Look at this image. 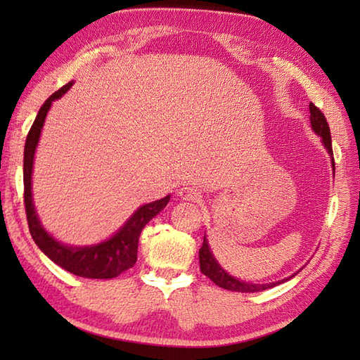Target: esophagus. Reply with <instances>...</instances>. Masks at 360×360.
<instances>
[{
  "label": "esophagus",
  "instance_id": "esophagus-1",
  "mask_svg": "<svg viewBox=\"0 0 360 360\" xmlns=\"http://www.w3.org/2000/svg\"><path fill=\"white\" fill-rule=\"evenodd\" d=\"M178 196L184 201H200L201 192L192 186H184L178 190Z\"/></svg>",
  "mask_w": 360,
  "mask_h": 360
}]
</instances>
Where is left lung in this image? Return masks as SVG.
Returning <instances> with one entry per match:
<instances>
[{"instance_id":"8db88e82","label":"left lung","mask_w":360,"mask_h":360,"mask_svg":"<svg viewBox=\"0 0 360 360\" xmlns=\"http://www.w3.org/2000/svg\"><path fill=\"white\" fill-rule=\"evenodd\" d=\"M309 112H311V116H309L311 127H312V129H314V133L320 137V139H322V143L326 148L328 155L331 156V165H333V172H334L335 168H334L330 127H328V122L323 116V112L320 111L314 103H309ZM200 267L205 277H209L213 283H215V285H218L219 288H224L227 290H235V292H259V290H266L269 288L281 285V283L288 281L289 278H292L294 275L298 274V272H295L285 280H278L274 283H263V285H258V283H248V281H243L240 278H235L227 271H224L223 267H221V264L217 262V258H215V255H213V252L209 246V241H207V238H205V235H204L202 246L200 249Z\"/></svg>"}]
</instances>
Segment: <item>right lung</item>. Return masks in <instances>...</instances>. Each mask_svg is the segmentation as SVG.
I'll list each match as a JSON object with an SVG mask.
<instances>
[{"instance_id": "1", "label": "right lung", "mask_w": 360, "mask_h": 360, "mask_svg": "<svg viewBox=\"0 0 360 360\" xmlns=\"http://www.w3.org/2000/svg\"><path fill=\"white\" fill-rule=\"evenodd\" d=\"M74 82L66 83L65 86L56 91L38 111L32 127L29 129L25 143V164H22V178H25V205L29 232L32 235L35 244L43 254L52 259L53 263L63 267L83 278H114L124 271L133 267L137 259V246L142 229L148 224V221L155 218L160 210L170 201V195L160 198L158 201L141 205L125 224L119 231L102 243L91 244V246H70L63 244L46 231L40 218L37 215L34 198H32V172L34 158L38 141L44 125V119L48 116L53 101L62 97L70 91Z\"/></svg>"}]
</instances>
